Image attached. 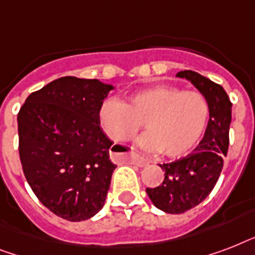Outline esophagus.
I'll return each instance as SVG.
<instances>
[{"label":"esophagus","instance_id":"1","mask_svg":"<svg viewBox=\"0 0 255 255\" xmlns=\"http://www.w3.org/2000/svg\"><path fill=\"white\" fill-rule=\"evenodd\" d=\"M127 159L129 160L132 164H136L137 167H145V165L149 164V160L145 159V157H141V156L139 155H131L129 157H127Z\"/></svg>","mask_w":255,"mask_h":255}]
</instances>
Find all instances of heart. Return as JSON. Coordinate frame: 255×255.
Segmentation results:
<instances>
[{"instance_id":"1","label":"heart","mask_w":255,"mask_h":255,"mask_svg":"<svg viewBox=\"0 0 255 255\" xmlns=\"http://www.w3.org/2000/svg\"><path fill=\"white\" fill-rule=\"evenodd\" d=\"M104 132L114 141H129L145 126L139 139L147 152H163L168 159L189 155L201 141L210 118V106L204 94L184 91L174 86H153L120 102L107 98L99 107Z\"/></svg>"}]
</instances>
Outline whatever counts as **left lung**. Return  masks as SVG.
I'll use <instances>...</instances> for the list:
<instances>
[{"instance_id": "left-lung-1", "label": "left lung", "mask_w": 255, "mask_h": 255, "mask_svg": "<svg viewBox=\"0 0 255 255\" xmlns=\"http://www.w3.org/2000/svg\"><path fill=\"white\" fill-rule=\"evenodd\" d=\"M177 77L192 82L206 96L210 118L205 135L193 152L172 163L160 164L165 170L163 182L156 188H147L156 208L170 214L192 209L212 192L228 155L232 122V102L221 86L192 70L180 71Z\"/></svg>"}]
</instances>
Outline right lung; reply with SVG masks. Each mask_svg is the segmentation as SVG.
<instances>
[{"label": "right lung", "instance_id": "1", "mask_svg": "<svg viewBox=\"0 0 255 255\" xmlns=\"http://www.w3.org/2000/svg\"><path fill=\"white\" fill-rule=\"evenodd\" d=\"M110 90L98 79L63 77L31 92L18 112L23 174L38 200L67 221L91 218L107 197L116 165L98 112Z\"/></svg>", "mask_w": 255, "mask_h": 255}]
</instances>
